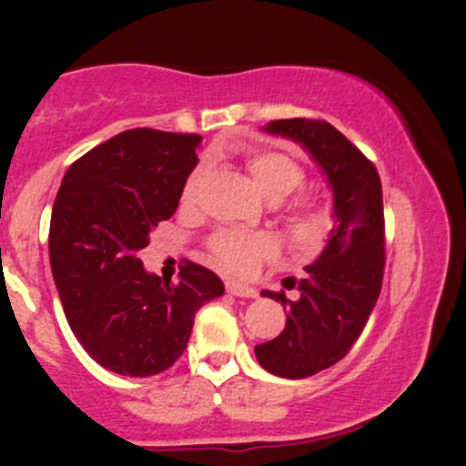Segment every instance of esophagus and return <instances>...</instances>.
<instances>
[{
    "instance_id": "obj_1",
    "label": "esophagus",
    "mask_w": 466,
    "mask_h": 466,
    "mask_svg": "<svg viewBox=\"0 0 466 466\" xmlns=\"http://www.w3.org/2000/svg\"><path fill=\"white\" fill-rule=\"evenodd\" d=\"M228 293H232V296H238V298H256L258 296V291H256L254 287L249 285H240V282H228L226 285Z\"/></svg>"
}]
</instances>
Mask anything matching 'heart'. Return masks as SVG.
Masks as SVG:
<instances>
[{
  "mask_svg": "<svg viewBox=\"0 0 466 466\" xmlns=\"http://www.w3.org/2000/svg\"><path fill=\"white\" fill-rule=\"evenodd\" d=\"M248 170L254 184L258 186V190L269 201L287 199L291 192H296L304 184L302 166L285 153L260 151L249 155ZM206 177L208 166L199 164L186 179L184 190H181V201H195L199 197ZM291 223L302 237H318L324 228V217L315 212L313 208L300 203L291 210ZM210 251L212 258L218 265L228 267L229 271H237V274H248L260 260L274 254V243L263 234H245L228 229V232H218L210 240Z\"/></svg>",
  "mask_w": 466,
  "mask_h": 466,
  "instance_id": "obj_1",
  "label": "heart"
}]
</instances>
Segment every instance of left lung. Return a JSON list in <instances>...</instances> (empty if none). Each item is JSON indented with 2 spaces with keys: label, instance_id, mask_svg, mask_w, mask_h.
Listing matches in <instances>:
<instances>
[{
  "label": "left lung",
  "instance_id": "8db88e82",
  "mask_svg": "<svg viewBox=\"0 0 466 466\" xmlns=\"http://www.w3.org/2000/svg\"><path fill=\"white\" fill-rule=\"evenodd\" d=\"M269 136L300 144L333 192V228L322 254L304 267L298 300L260 291L287 309L280 335L254 349L276 377L304 379L349 355L379 300L386 265L381 179L370 159L324 120H274Z\"/></svg>",
  "mask_w": 466,
  "mask_h": 466
}]
</instances>
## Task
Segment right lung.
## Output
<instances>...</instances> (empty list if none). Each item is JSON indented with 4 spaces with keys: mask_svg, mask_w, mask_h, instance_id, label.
Returning a JSON list of instances; mask_svg holds the SVG:
<instances>
[{
    "mask_svg": "<svg viewBox=\"0 0 466 466\" xmlns=\"http://www.w3.org/2000/svg\"><path fill=\"white\" fill-rule=\"evenodd\" d=\"M201 136L131 129L67 168L52 208L50 265L69 329L96 363L125 377L168 370L195 313L223 296L217 274L186 263L179 282L144 269L137 251L177 210Z\"/></svg>",
    "mask_w": 466,
    "mask_h": 466,
    "instance_id": "add662e5",
    "label": "right lung"
}]
</instances>
